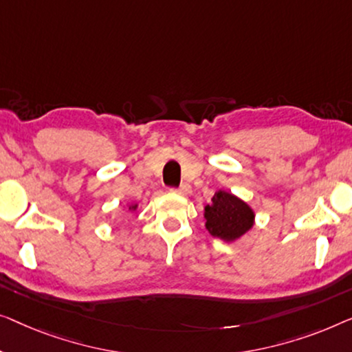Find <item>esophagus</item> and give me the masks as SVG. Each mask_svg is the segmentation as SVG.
Segmentation results:
<instances>
[{"label": "esophagus", "mask_w": 352, "mask_h": 352, "mask_svg": "<svg viewBox=\"0 0 352 352\" xmlns=\"http://www.w3.org/2000/svg\"><path fill=\"white\" fill-rule=\"evenodd\" d=\"M174 191L180 196H190L191 195V186L186 185V183H183L180 188H177V190H174Z\"/></svg>", "instance_id": "esophagus-1"}]
</instances>
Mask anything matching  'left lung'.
<instances>
[{
    "mask_svg": "<svg viewBox=\"0 0 352 352\" xmlns=\"http://www.w3.org/2000/svg\"><path fill=\"white\" fill-rule=\"evenodd\" d=\"M206 230L225 242H234L255 225V210L226 190L215 191L210 204L204 207Z\"/></svg>",
    "mask_w": 352,
    "mask_h": 352,
    "instance_id": "obj_1",
    "label": "left lung"
}]
</instances>
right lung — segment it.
I'll return each mask as SVG.
<instances>
[{
  "instance_id": "obj_1",
  "label": "right lung",
  "mask_w": 352,
  "mask_h": 352,
  "mask_svg": "<svg viewBox=\"0 0 352 352\" xmlns=\"http://www.w3.org/2000/svg\"><path fill=\"white\" fill-rule=\"evenodd\" d=\"M126 209L129 212H135L138 209V204L137 202H129V204H126Z\"/></svg>"
}]
</instances>
